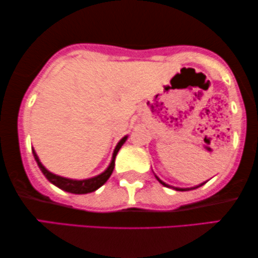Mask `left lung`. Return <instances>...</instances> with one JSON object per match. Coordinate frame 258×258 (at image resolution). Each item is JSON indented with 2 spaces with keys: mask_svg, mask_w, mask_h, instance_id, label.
Returning <instances> with one entry per match:
<instances>
[{
  "mask_svg": "<svg viewBox=\"0 0 258 258\" xmlns=\"http://www.w3.org/2000/svg\"><path fill=\"white\" fill-rule=\"evenodd\" d=\"M156 178H157V180L159 181V183H162L163 185H164V187H168V188H172V189H175V190H180V191H185V190H191V189H197V188H199V187H201V185H202V184H205V183H206V182H204V183L199 184V185H197V187H191V188H177V187H172V185H169V184H167V183H164V182H163V181H161V180H159V178L157 177V176H156Z\"/></svg>",
  "mask_w": 258,
  "mask_h": 258,
  "instance_id": "8db88e82",
  "label": "left lung"
}]
</instances>
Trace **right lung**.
<instances>
[{
    "mask_svg": "<svg viewBox=\"0 0 258 258\" xmlns=\"http://www.w3.org/2000/svg\"><path fill=\"white\" fill-rule=\"evenodd\" d=\"M126 140H127V136L123 137V138L118 143L116 148L114 149L112 162H110L108 168H107L106 170L102 172V174L97 175V176H95V177L87 178V180H73V178L61 177V176L52 174V172L48 171L47 169L41 164V162L39 161V157L37 156V153H35L33 148H32V152H33L35 161H37V163H38V167L40 168L42 174L45 175V177H46L52 184H54L56 187L63 189V190H65V191H69V193H73V194H88V193H91V191H95L96 189H99L101 185L105 184L107 180L110 177V175H112V172H113L114 165H115L116 153L119 152L120 148H121Z\"/></svg>",
    "mask_w": 258,
    "mask_h": 258,
    "instance_id": "obj_1",
    "label": "right lung"
}]
</instances>
